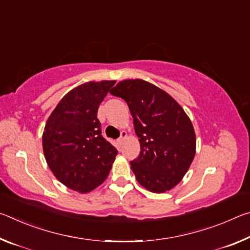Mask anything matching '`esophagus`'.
Listing matches in <instances>:
<instances>
[{"mask_svg": "<svg viewBox=\"0 0 250 250\" xmlns=\"http://www.w3.org/2000/svg\"><path fill=\"white\" fill-rule=\"evenodd\" d=\"M126 135H128V134H126V132H125V131H122V132H121V135H120V138H119V139H118V143H119V145H120V146H121V145H122V143H124V141L125 140Z\"/></svg>", "mask_w": 250, "mask_h": 250, "instance_id": "esophagus-1", "label": "esophagus"}]
</instances>
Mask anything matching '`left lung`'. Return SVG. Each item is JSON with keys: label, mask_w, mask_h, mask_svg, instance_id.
Returning a JSON list of instances; mask_svg holds the SVG:
<instances>
[{"label": "left lung", "mask_w": 250, "mask_h": 250, "mask_svg": "<svg viewBox=\"0 0 250 250\" xmlns=\"http://www.w3.org/2000/svg\"><path fill=\"white\" fill-rule=\"evenodd\" d=\"M110 94L124 99L133 117L141 146L138 158L130 162L135 179L154 193L174 188L195 155L189 118L170 95L145 80H122Z\"/></svg>", "instance_id": "8db88e82"}]
</instances>
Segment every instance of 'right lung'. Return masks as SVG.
<instances>
[{"instance_id":"1","label":"right lung","mask_w":250,"mask_h":250,"mask_svg":"<svg viewBox=\"0 0 250 250\" xmlns=\"http://www.w3.org/2000/svg\"><path fill=\"white\" fill-rule=\"evenodd\" d=\"M115 80L86 83L70 90L46 122L44 155L54 175L87 193L107 179L118 151L101 135L97 112Z\"/></svg>"}]
</instances>
